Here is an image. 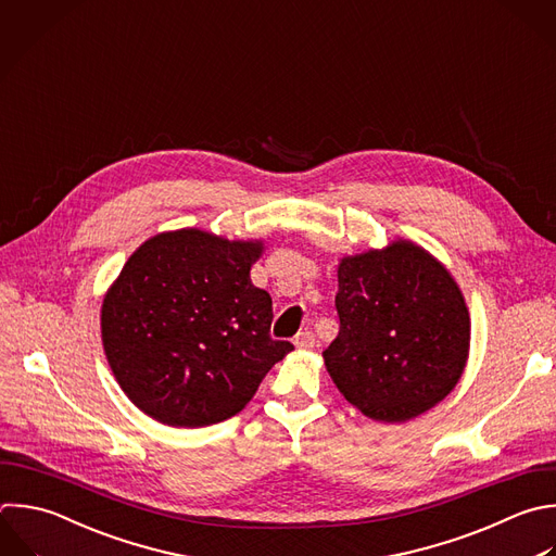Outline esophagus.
Segmentation results:
<instances>
[{
  "instance_id": "1",
  "label": "esophagus",
  "mask_w": 556,
  "mask_h": 556,
  "mask_svg": "<svg viewBox=\"0 0 556 556\" xmlns=\"http://www.w3.org/2000/svg\"><path fill=\"white\" fill-rule=\"evenodd\" d=\"M293 343H295L298 350H313L317 341H315V334L311 330H302V332H298Z\"/></svg>"
}]
</instances>
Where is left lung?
<instances>
[{"mask_svg": "<svg viewBox=\"0 0 556 556\" xmlns=\"http://www.w3.org/2000/svg\"><path fill=\"white\" fill-rule=\"evenodd\" d=\"M339 334L326 371L363 415L397 424L439 404L460 380L469 311L447 267L408 239L337 265Z\"/></svg>", "mask_w": 556, "mask_h": 556, "instance_id": "1", "label": "left lung"}]
</instances>
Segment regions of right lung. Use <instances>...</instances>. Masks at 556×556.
I'll return each mask as SVG.
<instances>
[{"mask_svg": "<svg viewBox=\"0 0 556 556\" xmlns=\"http://www.w3.org/2000/svg\"><path fill=\"white\" fill-rule=\"evenodd\" d=\"M263 239L200 228L141 243L102 302V343L128 400L172 428L224 421L293 345L274 341L271 298L252 285Z\"/></svg>", "mask_w": 556, "mask_h": 556, "instance_id": "1", "label": "right lung"}]
</instances>
